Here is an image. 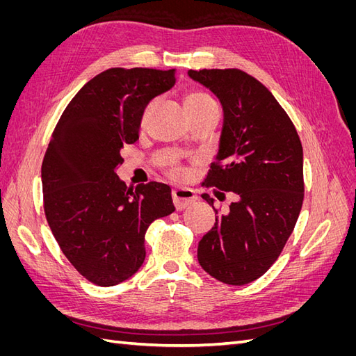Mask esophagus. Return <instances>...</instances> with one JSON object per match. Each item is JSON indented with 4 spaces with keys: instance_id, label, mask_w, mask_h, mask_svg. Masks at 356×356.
I'll list each match as a JSON object with an SVG mask.
<instances>
[{
    "instance_id": "34e87169",
    "label": "esophagus",
    "mask_w": 356,
    "mask_h": 356,
    "mask_svg": "<svg viewBox=\"0 0 356 356\" xmlns=\"http://www.w3.org/2000/svg\"><path fill=\"white\" fill-rule=\"evenodd\" d=\"M172 199H174L177 211H182L188 208L191 203H195L197 200V196L191 188H175L172 190Z\"/></svg>"
}]
</instances>
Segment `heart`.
I'll return each mask as SVG.
<instances>
[{
	"instance_id": "heart-1",
	"label": "heart",
	"mask_w": 356,
	"mask_h": 356,
	"mask_svg": "<svg viewBox=\"0 0 356 356\" xmlns=\"http://www.w3.org/2000/svg\"><path fill=\"white\" fill-rule=\"evenodd\" d=\"M154 105H156V101H152L145 105V108L141 114V124H145L148 122L149 115H152V113L154 110ZM213 106H217V105H215L211 96L204 92L196 90V92H190L186 96V108H187L188 114L207 110V108H213ZM169 175L174 178H181L182 175H184V169H182L179 165L174 163L169 168Z\"/></svg>"
}]
</instances>
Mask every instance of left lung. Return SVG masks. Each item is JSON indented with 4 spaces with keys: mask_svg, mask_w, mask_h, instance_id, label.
Listing matches in <instances>:
<instances>
[{
    "mask_svg": "<svg viewBox=\"0 0 356 356\" xmlns=\"http://www.w3.org/2000/svg\"><path fill=\"white\" fill-rule=\"evenodd\" d=\"M218 96L224 126L204 187L233 191L197 248L202 268L220 282L245 285L281 255L305 199L303 147L294 123L263 83L238 68L188 71ZM222 195V193H217Z\"/></svg>",
    "mask_w": 356,
    "mask_h": 356,
    "instance_id": "8db88e82",
    "label": "left lung"
}]
</instances>
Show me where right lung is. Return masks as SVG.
Masks as SVG:
<instances>
[{
    "mask_svg": "<svg viewBox=\"0 0 356 356\" xmlns=\"http://www.w3.org/2000/svg\"><path fill=\"white\" fill-rule=\"evenodd\" d=\"M175 70L110 68L86 83L62 113L41 166L50 230L81 276L120 284L145 260V233L175 211L170 187L118 179L122 148L138 141L141 114L175 84Z\"/></svg>",
    "mask_w": 356,
    "mask_h": 356,
    "instance_id": "right-lung-1",
    "label": "right lung"
}]
</instances>
